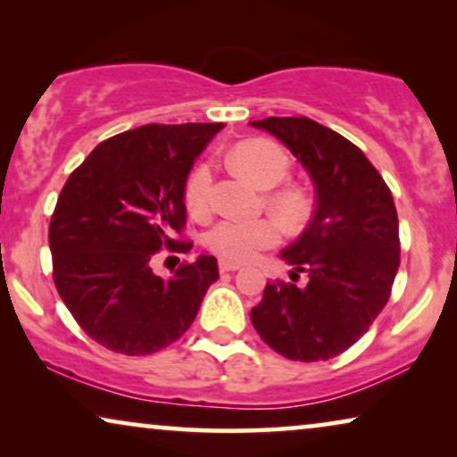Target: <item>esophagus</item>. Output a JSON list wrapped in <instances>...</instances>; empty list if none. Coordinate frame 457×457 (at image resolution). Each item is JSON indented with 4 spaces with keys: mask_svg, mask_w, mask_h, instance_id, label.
<instances>
[{
    "mask_svg": "<svg viewBox=\"0 0 457 457\" xmlns=\"http://www.w3.org/2000/svg\"><path fill=\"white\" fill-rule=\"evenodd\" d=\"M218 268H220V272H235L239 270L241 264H237V262H230V260H220L218 262Z\"/></svg>",
    "mask_w": 457,
    "mask_h": 457,
    "instance_id": "esophagus-1",
    "label": "esophagus"
}]
</instances>
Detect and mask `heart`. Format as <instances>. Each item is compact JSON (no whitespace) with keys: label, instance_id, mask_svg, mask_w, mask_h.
<instances>
[{"label":"heart","instance_id":"1","mask_svg":"<svg viewBox=\"0 0 457 457\" xmlns=\"http://www.w3.org/2000/svg\"><path fill=\"white\" fill-rule=\"evenodd\" d=\"M230 164L237 172L247 177L260 189H270L283 183L289 174V155L277 143L266 139H247L237 143L228 155ZM268 208L285 224H297L305 216V199L295 189H278L268 195ZM185 205L187 212L195 220H205L214 210V170L208 162L199 164L189 174L185 183ZM280 227L274 218L260 220H237L224 218L214 224L205 235V245L210 252L224 260L247 262L264 249L278 245Z\"/></svg>","mask_w":457,"mask_h":457}]
</instances>
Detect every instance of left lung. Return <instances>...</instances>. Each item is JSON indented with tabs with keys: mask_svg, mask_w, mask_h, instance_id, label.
<instances>
[{
	"mask_svg": "<svg viewBox=\"0 0 457 457\" xmlns=\"http://www.w3.org/2000/svg\"><path fill=\"white\" fill-rule=\"evenodd\" d=\"M252 127L283 141L316 189L314 218L280 258L308 285L274 280L252 324L274 352L295 361L330 360L353 345L389 302L399 268V220L389 187L345 137L305 116Z\"/></svg>",
	"mask_w": 457,
	"mask_h": 457,
	"instance_id": "8db88e82",
	"label": "left lung"
}]
</instances>
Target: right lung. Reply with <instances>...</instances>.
I'll use <instances>...</instances> for the list:
<instances>
[{
	"mask_svg": "<svg viewBox=\"0 0 457 457\" xmlns=\"http://www.w3.org/2000/svg\"><path fill=\"white\" fill-rule=\"evenodd\" d=\"M222 122L145 124L99 143L68 177L49 222L54 283L79 327L124 355L160 352L187 333L208 287L212 255L154 274L160 249L187 253L185 183Z\"/></svg>",
	"mask_w": 457,
	"mask_h": 457,
	"instance_id": "add662e5",
	"label": "right lung"
}]
</instances>
